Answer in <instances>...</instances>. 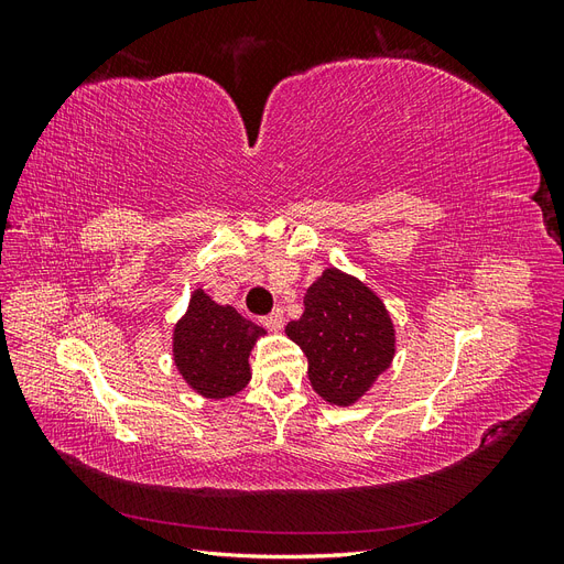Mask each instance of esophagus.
<instances>
[{
	"label": "esophagus",
	"mask_w": 564,
	"mask_h": 564,
	"mask_svg": "<svg viewBox=\"0 0 564 564\" xmlns=\"http://www.w3.org/2000/svg\"><path fill=\"white\" fill-rule=\"evenodd\" d=\"M261 322H263V327H268L270 332H280L282 324H284V315H282V311L278 308V311H272L270 315H265Z\"/></svg>",
	"instance_id": "1"
}]
</instances>
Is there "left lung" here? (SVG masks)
Segmentation results:
<instances>
[{"mask_svg":"<svg viewBox=\"0 0 564 564\" xmlns=\"http://www.w3.org/2000/svg\"><path fill=\"white\" fill-rule=\"evenodd\" d=\"M305 311L286 336L308 357L317 395L336 406L360 400L395 357V327L383 301L357 278L327 268L308 286Z\"/></svg>","mask_w":564,"mask_h":564,"instance_id":"left-lung-1","label":"left lung"}]
</instances>
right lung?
Wrapping results in <instances>:
<instances>
[{"label":"right lung","mask_w":564,"mask_h":564,"mask_svg":"<svg viewBox=\"0 0 564 564\" xmlns=\"http://www.w3.org/2000/svg\"><path fill=\"white\" fill-rule=\"evenodd\" d=\"M265 329L195 289L174 327V365L185 383L209 400L237 395L249 379V352Z\"/></svg>","instance_id":"right-lung-1"}]
</instances>
